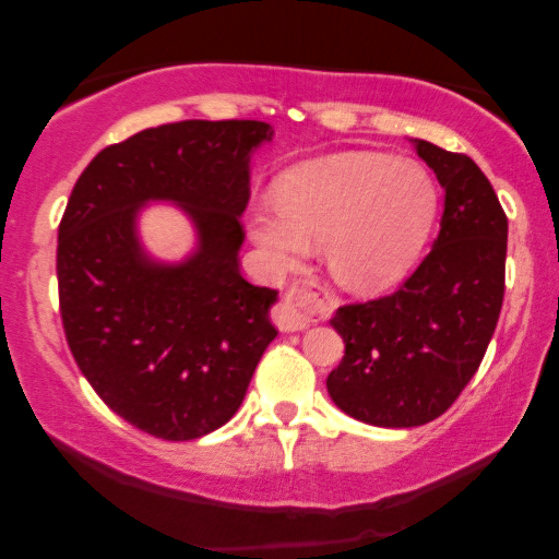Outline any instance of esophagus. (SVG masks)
Here are the masks:
<instances>
[{"mask_svg": "<svg viewBox=\"0 0 559 559\" xmlns=\"http://www.w3.org/2000/svg\"><path fill=\"white\" fill-rule=\"evenodd\" d=\"M328 310V302L320 297L316 287L297 285L287 293L285 300H282L277 308H274V323H277L280 331L295 333L305 331L312 320L323 316Z\"/></svg>", "mask_w": 559, "mask_h": 559, "instance_id": "34e87169", "label": "esophagus"}]
</instances>
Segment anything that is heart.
I'll return each mask as SVG.
<instances>
[{
  "instance_id": "b5f03b06",
  "label": "heart",
  "mask_w": 559,
  "mask_h": 559,
  "mask_svg": "<svg viewBox=\"0 0 559 559\" xmlns=\"http://www.w3.org/2000/svg\"><path fill=\"white\" fill-rule=\"evenodd\" d=\"M438 203V186L417 163L343 152L282 175L277 201L247 209V228L277 270L300 266L325 247L333 280L348 293L373 295L415 270Z\"/></svg>"
}]
</instances>
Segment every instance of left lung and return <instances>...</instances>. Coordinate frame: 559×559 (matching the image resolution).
Instances as JSON below:
<instances>
[{"mask_svg":"<svg viewBox=\"0 0 559 559\" xmlns=\"http://www.w3.org/2000/svg\"><path fill=\"white\" fill-rule=\"evenodd\" d=\"M412 144L445 190L440 234L394 295L335 310L346 356L325 381L348 417L396 430L440 417L480 366L503 302L509 231L468 155Z\"/></svg>","mask_w":559,"mask_h":559,"instance_id":"1","label":"left lung"}]
</instances>
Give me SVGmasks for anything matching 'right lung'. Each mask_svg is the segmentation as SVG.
<instances>
[{"instance_id":"right-lung-1","label":"right lung","mask_w":559,"mask_h":559,"mask_svg":"<svg viewBox=\"0 0 559 559\" xmlns=\"http://www.w3.org/2000/svg\"><path fill=\"white\" fill-rule=\"evenodd\" d=\"M266 121H178L111 144L81 173L58 228L66 338L94 392L136 430L203 438L236 415L277 338V289L239 272L251 155ZM173 202L194 226L180 263L143 249L139 216Z\"/></svg>"}]
</instances>
